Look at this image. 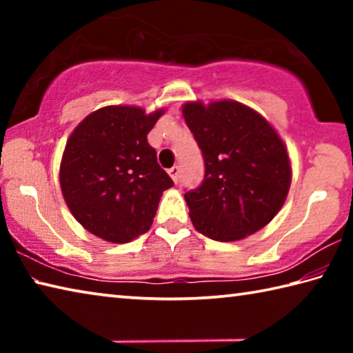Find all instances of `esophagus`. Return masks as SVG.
Returning a JSON list of instances; mask_svg holds the SVG:
<instances>
[{
	"instance_id": "1",
	"label": "esophagus",
	"mask_w": 353,
	"mask_h": 353,
	"mask_svg": "<svg viewBox=\"0 0 353 353\" xmlns=\"http://www.w3.org/2000/svg\"><path fill=\"white\" fill-rule=\"evenodd\" d=\"M168 172H170V176H171L172 181L177 183L179 182V174H181V168H179L177 165H174V166H172V168L168 170Z\"/></svg>"
}]
</instances>
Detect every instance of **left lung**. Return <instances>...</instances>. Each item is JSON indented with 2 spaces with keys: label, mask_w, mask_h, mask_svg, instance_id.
I'll use <instances>...</instances> for the list:
<instances>
[{
  "label": "left lung",
  "mask_w": 353,
  "mask_h": 353,
  "mask_svg": "<svg viewBox=\"0 0 353 353\" xmlns=\"http://www.w3.org/2000/svg\"><path fill=\"white\" fill-rule=\"evenodd\" d=\"M183 118L204 157V181L185 193L196 230L216 241L255 234L288 194L291 166L276 130L236 101L183 105Z\"/></svg>",
  "instance_id": "obj_1"
}]
</instances>
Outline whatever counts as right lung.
<instances>
[{
  "label": "right lung",
  "mask_w": 353,
  "mask_h": 353,
  "mask_svg": "<svg viewBox=\"0 0 353 353\" xmlns=\"http://www.w3.org/2000/svg\"><path fill=\"white\" fill-rule=\"evenodd\" d=\"M163 110L107 105L70 135L61 188L83 229L110 243H129L149 230L165 190L174 182L157 163L148 134Z\"/></svg>",
  "instance_id": "add662e5"
}]
</instances>
